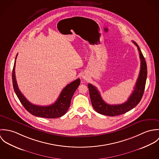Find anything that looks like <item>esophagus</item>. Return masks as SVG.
Returning a JSON list of instances; mask_svg holds the SVG:
<instances>
[{"label": "esophagus", "mask_w": 159, "mask_h": 159, "mask_svg": "<svg viewBox=\"0 0 159 159\" xmlns=\"http://www.w3.org/2000/svg\"><path fill=\"white\" fill-rule=\"evenodd\" d=\"M83 79H84V80H85V78H84V76L83 77Z\"/></svg>", "instance_id": "34e87169"}]
</instances>
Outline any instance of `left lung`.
Instances as JSON below:
<instances>
[{"instance_id":"8db88e82","label":"left lung","mask_w":159,"mask_h":159,"mask_svg":"<svg viewBox=\"0 0 159 159\" xmlns=\"http://www.w3.org/2000/svg\"><path fill=\"white\" fill-rule=\"evenodd\" d=\"M133 43L137 46L141 61L139 74L134 87V90L125 103L118 105H109L102 99L100 93L97 88L89 83L88 86L91 103L93 109L98 113L109 116H115L125 113L135 108L142 98L147 78V65L140 48L135 42L133 41Z\"/></svg>"}]
</instances>
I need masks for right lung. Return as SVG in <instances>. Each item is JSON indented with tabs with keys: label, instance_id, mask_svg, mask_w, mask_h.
<instances>
[{
	"label": "right lung",
	"instance_id": "1",
	"mask_svg": "<svg viewBox=\"0 0 159 159\" xmlns=\"http://www.w3.org/2000/svg\"><path fill=\"white\" fill-rule=\"evenodd\" d=\"M18 55V54H17ZM17 55L12 71V81L14 91L25 109L34 116L45 118H57L64 116L70 107L71 98L80 84V79L78 78L67 85L61 92L57 100L53 104L48 106H39L29 102L20 91L15 77V64Z\"/></svg>",
	"mask_w": 159,
	"mask_h": 159
}]
</instances>
